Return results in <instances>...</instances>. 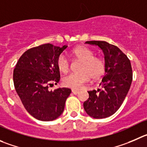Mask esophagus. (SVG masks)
<instances>
[{"label":"esophagus","instance_id":"1","mask_svg":"<svg viewBox=\"0 0 147 147\" xmlns=\"http://www.w3.org/2000/svg\"><path fill=\"white\" fill-rule=\"evenodd\" d=\"M79 92V90H76V89H72V93L74 94H77Z\"/></svg>","mask_w":147,"mask_h":147}]
</instances>
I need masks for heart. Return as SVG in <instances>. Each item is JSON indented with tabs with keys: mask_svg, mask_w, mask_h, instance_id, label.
Masks as SVG:
<instances>
[{
	"mask_svg": "<svg viewBox=\"0 0 147 147\" xmlns=\"http://www.w3.org/2000/svg\"><path fill=\"white\" fill-rule=\"evenodd\" d=\"M73 57L81 61L78 73H72L63 79V84L66 87L79 89L84 84L90 79H97L104 74L105 64L101 58L94 56L92 50L85 46H78L71 52ZM56 65L58 70L62 73H67L70 68V62L68 58L61 54L58 57Z\"/></svg>",
	"mask_w": 147,
	"mask_h": 147,
	"instance_id": "1",
	"label": "heart"
}]
</instances>
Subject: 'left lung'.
<instances>
[{
    "label": "left lung",
    "instance_id": "obj_1",
    "mask_svg": "<svg viewBox=\"0 0 147 147\" xmlns=\"http://www.w3.org/2000/svg\"><path fill=\"white\" fill-rule=\"evenodd\" d=\"M102 50L105 61V74L100 86L102 89L89 91V97L84 108L94 118H105L114 114L123 102L133 79L131 61L118 48L105 41H86Z\"/></svg>",
    "mask_w": 147,
    "mask_h": 147
}]
</instances>
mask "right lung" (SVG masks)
Instances as JSON below:
<instances>
[{
  "mask_svg": "<svg viewBox=\"0 0 147 147\" xmlns=\"http://www.w3.org/2000/svg\"><path fill=\"white\" fill-rule=\"evenodd\" d=\"M67 47L41 45L26 50L13 70V84L24 107L29 114L42 121L55 120L63 113L68 88L49 90L61 78L56 65L58 57Z\"/></svg>",
  "mask_w": 147,
  "mask_h": 147,
  "instance_id": "obj_1",
  "label": "right lung"
}]
</instances>
